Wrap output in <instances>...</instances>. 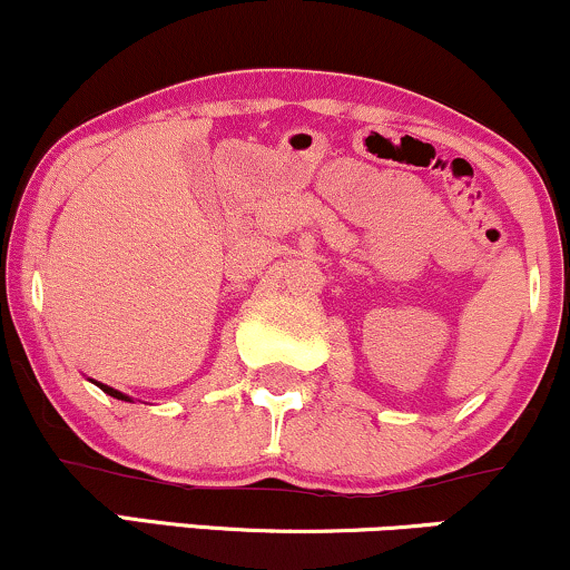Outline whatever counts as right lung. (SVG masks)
I'll return each instance as SVG.
<instances>
[{
    "mask_svg": "<svg viewBox=\"0 0 570 570\" xmlns=\"http://www.w3.org/2000/svg\"><path fill=\"white\" fill-rule=\"evenodd\" d=\"M97 385H100V389H102L105 393H110V396H114V399H121V402H131V399H129V396H124V393H121V391L110 389V385H102V383H97Z\"/></svg>",
    "mask_w": 570,
    "mask_h": 570,
    "instance_id": "right-lung-1",
    "label": "right lung"
}]
</instances>
